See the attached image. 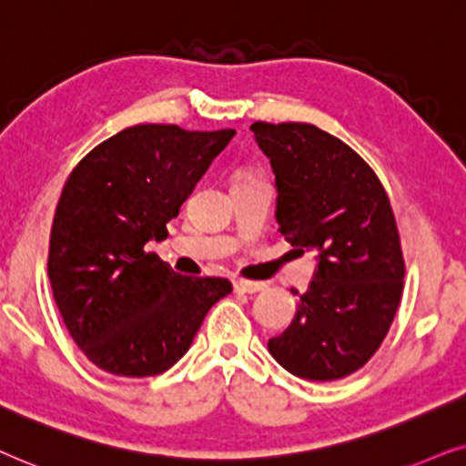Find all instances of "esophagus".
<instances>
[{
  "label": "esophagus",
  "mask_w": 466,
  "mask_h": 466,
  "mask_svg": "<svg viewBox=\"0 0 466 466\" xmlns=\"http://www.w3.org/2000/svg\"><path fill=\"white\" fill-rule=\"evenodd\" d=\"M264 288V283L247 281V279H237V281H234V289H237L238 294H256V291H262Z\"/></svg>",
  "instance_id": "1"
}]
</instances>
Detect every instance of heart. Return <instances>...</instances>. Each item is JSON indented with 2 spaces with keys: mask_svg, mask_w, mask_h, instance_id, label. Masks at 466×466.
<instances>
[{
  "mask_svg": "<svg viewBox=\"0 0 466 466\" xmlns=\"http://www.w3.org/2000/svg\"><path fill=\"white\" fill-rule=\"evenodd\" d=\"M238 181H249V177H243V178H238Z\"/></svg>",
  "mask_w": 466,
  "mask_h": 466,
  "instance_id": "1",
  "label": "heart"
}]
</instances>
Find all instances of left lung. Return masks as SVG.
<instances>
[{"mask_svg": "<svg viewBox=\"0 0 466 466\" xmlns=\"http://www.w3.org/2000/svg\"><path fill=\"white\" fill-rule=\"evenodd\" d=\"M270 159L279 232L318 253L288 330L268 340L291 375L334 381L373 358L402 296L400 238L388 194L360 155L311 123L251 126Z\"/></svg>", "mask_w": 466, "mask_h": 466, "instance_id": "obj_1", "label": "left lung"}]
</instances>
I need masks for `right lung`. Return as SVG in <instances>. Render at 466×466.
Returning <instances> with one entry per match:
<instances>
[{
    "label": "right lung",
    "instance_id": "obj_1",
    "mask_svg": "<svg viewBox=\"0 0 466 466\" xmlns=\"http://www.w3.org/2000/svg\"><path fill=\"white\" fill-rule=\"evenodd\" d=\"M234 134L134 126L86 153L67 177L48 279L74 343L106 373L168 370L208 309L232 291L228 279L178 275L145 247L168 237L166 223Z\"/></svg>",
    "mask_w": 466,
    "mask_h": 466
}]
</instances>
